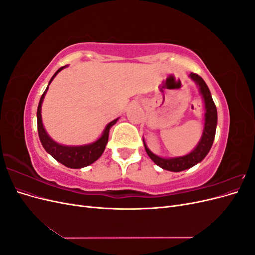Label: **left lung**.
Returning <instances> with one entry per match:
<instances>
[{
    "label": "left lung",
    "instance_id": "left-lung-1",
    "mask_svg": "<svg viewBox=\"0 0 255 255\" xmlns=\"http://www.w3.org/2000/svg\"><path fill=\"white\" fill-rule=\"evenodd\" d=\"M189 78L195 81L199 86L200 94L202 95L204 100V106H205V114H204V128L201 139L199 143L187 155L180 156V157H172V158H163L160 156L155 155L152 153L148 146H146L144 140V149L148 153L149 157L160 168L165 169V170L173 171V172H180L183 170H186L191 167H194L200 161L203 160V158L207 155L210 152L216 134V127H217V109L213 101V98L211 95V91L208 89L206 83L204 80L196 73H190Z\"/></svg>",
    "mask_w": 255,
    "mask_h": 255
}]
</instances>
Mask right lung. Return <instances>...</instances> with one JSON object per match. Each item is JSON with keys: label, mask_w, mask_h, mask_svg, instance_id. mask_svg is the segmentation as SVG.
Masks as SVG:
<instances>
[{"label": "right lung", "mask_w": 255, "mask_h": 255, "mask_svg": "<svg viewBox=\"0 0 255 255\" xmlns=\"http://www.w3.org/2000/svg\"><path fill=\"white\" fill-rule=\"evenodd\" d=\"M66 66L60 67L58 70L54 73L52 76V79L49 82V85L53 81V79L55 78L57 73L59 71L63 70ZM49 86L47 89L44 90L42 94L39 104H38V109H37V128H38V135H39V139L41 141V144L44 148V150L47 151L49 154L55 158L57 161H59L60 164H63L64 166L68 168H73V169H80L83 167H86L88 165H91L95 161L102 155L107 141H109V134H110V129L117 122V119L113 120L110 122L109 125L106 126L104 132L102 136L99 138L98 140L95 142L89 143V144H85V145H63L59 144L57 142L54 141L52 138L48 135V133L45 132V129L42 125V119H41V105L43 102V99L45 94H47Z\"/></svg>", "instance_id": "right-lung-1"}]
</instances>
